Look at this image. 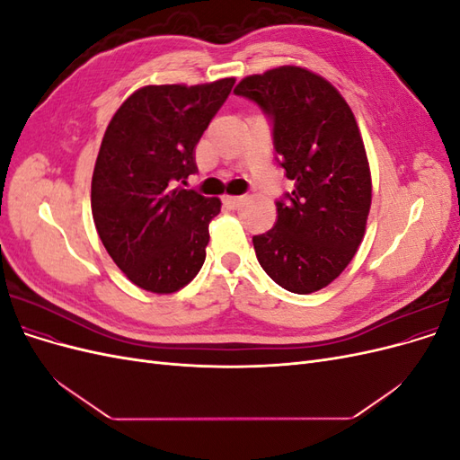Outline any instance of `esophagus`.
Segmentation results:
<instances>
[{
  "mask_svg": "<svg viewBox=\"0 0 460 460\" xmlns=\"http://www.w3.org/2000/svg\"><path fill=\"white\" fill-rule=\"evenodd\" d=\"M243 201H245L243 196H225V205H228L230 208H238Z\"/></svg>",
  "mask_w": 460,
  "mask_h": 460,
  "instance_id": "obj_1",
  "label": "esophagus"
}]
</instances>
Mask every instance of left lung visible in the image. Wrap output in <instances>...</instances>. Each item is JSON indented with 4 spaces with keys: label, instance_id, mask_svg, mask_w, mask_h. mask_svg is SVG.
<instances>
[{
    "label": "left lung",
    "instance_id": "1",
    "mask_svg": "<svg viewBox=\"0 0 460 460\" xmlns=\"http://www.w3.org/2000/svg\"><path fill=\"white\" fill-rule=\"evenodd\" d=\"M234 93L274 122V149L294 191L276 203V225L253 235L272 280L299 296L332 284L365 238L372 176L363 136L345 97L297 65L245 76Z\"/></svg>",
    "mask_w": 460,
    "mask_h": 460
}]
</instances>
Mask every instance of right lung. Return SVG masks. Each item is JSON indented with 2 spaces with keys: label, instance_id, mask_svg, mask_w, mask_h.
<instances>
[{
  "label": "right lung",
  "instance_id": "add662e5",
  "mask_svg": "<svg viewBox=\"0 0 460 460\" xmlns=\"http://www.w3.org/2000/svg\"><path fill=\"white\" fill-rule=\"evenodd\" d=\"M235 78L144 86L111 119L92 176V215L107 253L151 294H174L205 262L218 198L178 182L198 171L193 149Z\"/></svg>",
  "mask_w": 460,
  "mask_h": 460
}]
</instances>
